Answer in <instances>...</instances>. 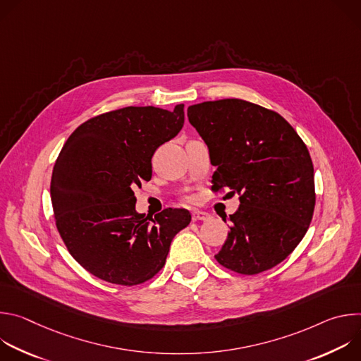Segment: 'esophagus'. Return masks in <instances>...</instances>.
I'll use <instances>...</instances> for the list:
<instances>
[{
  "mask_svg": "<svg viewBox=\"0 0 361 361\" xmlns=\"http://www.w3.org/2000/svg\"><path fill=\"white\" fill-rule=\"evenodd\" d=\"M191 216H192V221H205V220L210 219V214H209V213L200 212V210H194V212L191 213Z\"/></svg>",
  "mask_w": 361,
  "mask_h": 361,
  "instance_id": "esophagus-1",
  "label": "esophagus"
}]
</instances>
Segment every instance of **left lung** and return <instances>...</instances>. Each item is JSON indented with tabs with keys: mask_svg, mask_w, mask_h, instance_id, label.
<instances>
[{
	"mask_svg": "<svg viewBox=\"0 0 361 361\" xmlns=\"http://www.w3.org/2000/svg\"><path fill=\"white\" fill-rule=\"evenodd\" d=\"M187 116L217 167L213 190L240 195L216 260L248 276L277 266L313 219L314 169L305 144L280 114L238 98L200 102Z\"/></svg>",
	"mask_w": 361,
	"mask_h": 361,
	"instance_id": "8db88e82",
	"label": "left lung"
}]
</instances>
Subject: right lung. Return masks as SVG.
Here are the masks:
<instances>
[{
  "label": "right lung",
  "mask_w": 361,
  "mask_h": 361,
  "mask_svg": "<svg viewBox=\"0 0 361 361\" xmlns=\"http://www.w3.org/2000/svg\"><path fill=\"white\" fill-rule=\"evenodd\" d=\"M183 126L184 104L173 111L126 107L82 123L66 141L51 177V202L70 254L92 276L135 286L166 264L191 214L167 209L148 219L137 213L133 190L151 180L154 151Z\"/></svg>",
  "instance_id": "obj_1"
}]
</instances>
